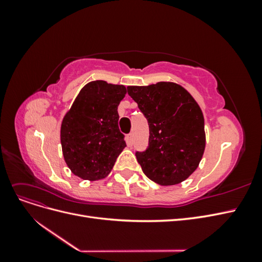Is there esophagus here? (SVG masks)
Segmentation results:
<instances>
[{
  "mask_svg": "<svg viewBox=\"0 0 262 262\" xmlns=\"http://www.w3.org/2000/svg\"><path fill=\"white\" fill-rule=\"evenodd\" d=\"M126 142H128L129 145H132V143H133V134L132 133L128 134V137H126Z\"/></svg>",
  "mask_w": 262,
  "mask_h": 262,
  "instance_id": "esophagus-1",
  "label": "esophagus"
}]
</instances>
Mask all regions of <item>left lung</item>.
Returning <instances> with one entry per match:
<instances>
[{
  "instance_id": "1",
  "label": "left lung",
  "mask_w": 262,
  "mask_h": 262,
  "mask_svg": "<svg viewBox=\"0 0 262 262\" xmlns=\"http://www.w3.org/2000/svg\"><path fill=\"white\" fill-rule=\"evenodd\" d=\"M126 91L148 123V145L136 152L142 170L162 186L184 181L196 169L205 147L199 105L175 83L128 86Z\"/></svg>"
}]
</instances>
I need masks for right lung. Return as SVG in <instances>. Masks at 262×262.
Returning a JSON list of instances; mask_svg holds the SVG:
<instances>
[{
	"label": "right lung",
	"mask_w": 262,
	"mask_h": 262,
	"mask_svg": "<svg viewBox=\"0 0 262 262\" xmlns=\"http://www.w3.org/2000/svg\"><path fill=\"white\" fill-rule=\"evenodd\" d=\"M123 85L94 81L77 95L61 125L66 163L83 179L105 178L126 146L118 126V106L125 96Z\"/></svg>",
	"instance_id": "add662e5"
}]
</instances>
